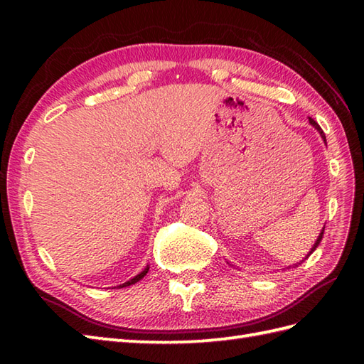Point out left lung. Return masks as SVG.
Instances as JSON below:
<instances>
[{
  "mask_svg": "<svg viewBox=\"0 0 364 364\" xmlns=\"http://www.w3.org/2000/svg\"><path fill=\"white\" fill-rule=\"evenodd\" d=\"M310 123H311V125H313V127H314L316 129H318V131H319V134L322 136V139H323V142H326V134H323V131H322V128H321V127L318 125V123H316V122H314V120H313L311 117H310ZM322 236H323V230L321 231V235H319V237H318V241H316V244L313 245V249H311V252H310V253H308V257H310V255H311V253H313V252L316 250V247H318V245H319V242H321V239H322Z\"/></svg>",
  "mask_w": 364,
  "mask_h": 364,
  "instance_id": "left-lung-1",
  "label": "left lung"
}]
</instances>
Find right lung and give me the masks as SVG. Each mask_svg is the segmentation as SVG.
Returning a JSON list of instances; mask_svg holds the SVG:
<instances>
[{
	"instance_id": "obj_1",
	"label": "right lung",
	"mask_w": 364,
	"mask_h": 364,
	"mask_svg": "<svg viewBox=\"0 0 364 364\" xmlns=\"http://www.w3.org/2000/svg\"><path fill=\"white\" fill-rule=\"evenodd\" d=\"M149 272V267H145L141 274H137L134 278H131L129 282H127V283H123V284H120V286H117V288H127V286H129V284H134V283H137L139 280H141V278H144L145 277V274Z\"/></svg>"
}]
</instances>
